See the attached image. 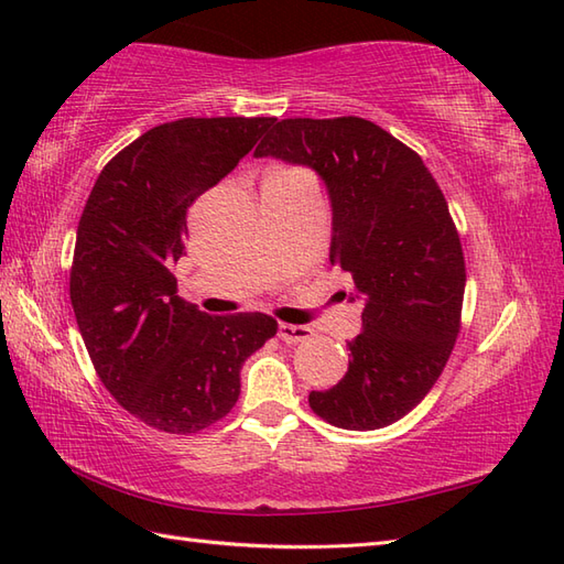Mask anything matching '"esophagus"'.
Masks as SVG:
<instances>
[{
    "instance_id": "obj_1",
    "label": "esophagus",
    "mask_w": 564,
    "mask_h": 564,
    "mask_svg": "<svg viewBox=\"0 0 564 564\" xmlns=\"http://www.w3.org/2000/svg\"><path fill=\"white\" fill-rule=\"evenodd\" d=\"M279 337L285 344H297V341H305V339L313 337V329L303 327V325H289V322H281Z\"/></svg>"
}]
</instances>
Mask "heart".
I'll list each match as a JSON object with an SVG mask.
<instances>
[{"label": "heart", "mask_w": 564, "mask_h": 564, "mask_svg": "<svg viewBox=\"0 0 564 564\" xmlns=\"http://www.w3.org/2000/svg\"><path fill=\"white\" fill-rule=\"evenodd\" d=\"M275 172H293V170H275Z\"/></svg>", "instance_id": "heart-1"}]
</instances>
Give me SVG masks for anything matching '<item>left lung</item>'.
<instances>
[{
    "label": "left lung",
    "instance_id": "1",
    "mask_svg": "<svg viewBox=\"0 0 564 564\" xmlns=\"http://www.w3.org/2000/svg\"><path fill=\"white\" fill-rule=\"evenodd\" d=\"M254 158L319 174L332 203L329 259L364 303L349 370L310 392V406L351 431L398 422L434 388L460 329L465 259L436 178L414 150L356 116L285 118Z\"/></svg>",
    "mask_w": 564,
    "mask_h": 564
}]
</instances>
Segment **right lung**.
<instances>
[{
	"instance_id": "1",
	"label": "right lung",
	"mask_w": 564,
	"mask_h": 564,
	"mask_svg": "<svg viewBox=\"0 0 564 564\" xmlns=\"http://www.w3.org/2000/svg\"><path fill=\"white\" fill-rule=\"evenodd\" d=\"M273 118H182L104 166L79 218L69 301L116 402L166 434H196L232 410L239 370L279 325L210 317L176 295L186 210L230 174Z\"/></svg>"
}]
</instances>
